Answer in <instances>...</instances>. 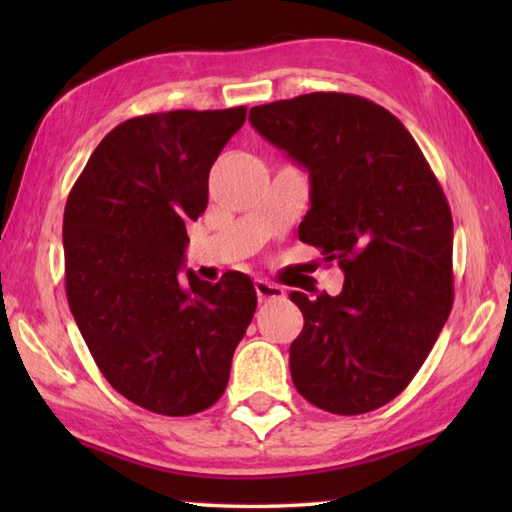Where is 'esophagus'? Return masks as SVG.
<instances>
[{
	"label": "esophagus",
	"mask_w": 512,
	"mask_h": 512,
	"mask_svg": "<svg viewBox=\"0 0 512 512\" xmlns=\"http://www.w3.org/2000/svg\"><path fill=\"white\" fill-rule=\"evenodd\" d=\"M255 291H257V298H259V302L284 298V289H282V287H277V284L266 282V280H257V282H255Z\"/></svg>",
	"instance_id": "obj_1"
}]
</instances>
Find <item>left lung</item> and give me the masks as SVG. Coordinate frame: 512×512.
Returning a JSON list of instances; mask_svg holds the SVG:
<instances>
[{
  "label": "left lung",
  "mask_w": 512,
  "mask_h": 512,
  "mask_svg": "<svg viewBox=\"0 0 512 512\" xmlns=\"http://www.w3.org/2000/svg\"><path fill=\"white\" fill-rule=\"evenodd\" d=\"M255 131L309 173L298 237L345 273L339 296L291 300L298 393L336 415L375 411L420 370L454 302V223L436 176L386 108L311 92L250 108Z\"/></svg>",
  "instance_id": "1"
}]
</instances>
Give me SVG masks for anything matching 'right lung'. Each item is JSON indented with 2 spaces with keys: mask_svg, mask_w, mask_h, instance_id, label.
I'll return each instance as SVG.
<instances>
[{
  "mask_svg": "<svg viewBox=\"0 0 512 512\" xmlns=\"http://www.w3.org/2000/svg\"><path fill=\"white\" fill-rule=\"evenodd\" d=\"M244 121V106L128 119L67 198L69 309L110 386L153 413L210 409L255 314L248 275H183L185 223L205 212L212 164Z\"/></svg>",
  "mask_w": 512,
  "mask_h": 512,
  "instance_id": "add662e5",
  "label": "right lung"
}]
</instances>
